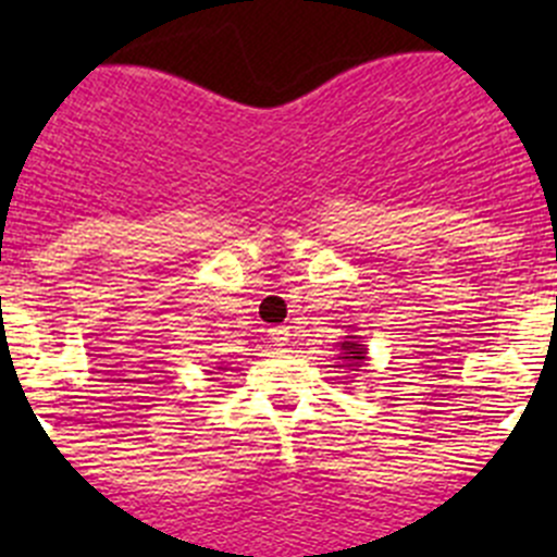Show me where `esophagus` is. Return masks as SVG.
<instances>
[{
  "mask_svg": "<svg viewBox=\"0 0 557 557\" xmlns=\"http://www.w3.org/2000/svg\"><path fill=\"white\" fill-rule=\"evenodd\" d=\"M269 339L277 347H285L290 342V325H274V329H269Z\"/></svg>",
  "mask_w": 557,
  "mask_h": 557,
  "instance_id": "esophagus-1",
  "label": "esophagus"
}]
</instances>
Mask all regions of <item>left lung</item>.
<instances>
[{"instance_id": "8db88e82", "label": "left lung", "mask_w": 557, "mask_h": 557, "mask_svg": "<svg viewBox=\"0 0 557 557\" xmlns=\"http://www.w3.org/2000/svg\"><path fill=\"white\" fill-rule=\"evenodd\" d=\"M339 358L345 361V367H352V372H358L363 361H367V347L361 345L358 336H345V342H339Z\"/></svg>"}]
</instances>
